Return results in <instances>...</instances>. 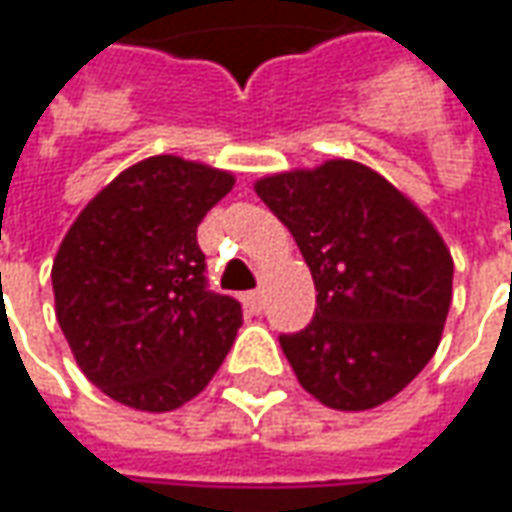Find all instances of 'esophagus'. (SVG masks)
I'll list each match as a JSON object with an SVG mask.
<instances>
[{"instance_id": "34e87169", "label": "esophagus", "mask_w": 512, "mask_h": 512, "mask_svg": "<svg viewBox=\"0 0 512 512\" xmlns=\"http://www.w3.org/2000/svg\"><path fill=\"white\" fill-rule=\"evenodd\" d=\"M240 300H243V309L249 311V314H260L263 311V294L260 291H246Z\"/></svg>"}]
</instances>
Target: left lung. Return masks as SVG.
<instances>
[{"mask_svg": "<svg viewBox=\"0 0 512 512\" xmlns=\"http://www.w3.org/2000/svg\"><path fill=\"white\" fill-rule=\"evenodd\" d=\"M260 201L309 263L317 309L280 334L311 397L337 411L377 408L428 365L448 320L453 260L433 223L357 161L260 178Z\"/></svg>", "mask_w": 512, "mask_h": 512, "instance_id": "1", "label": "left lung"}]
</instances>
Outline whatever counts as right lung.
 <instances>
[{"label": "right lung", "mask_w": 512, "mask_h": 512, "mask_svg": "<svg viewBox=\"0 0 512 512\" xmlns=\"http://www.w3.org/2000/svg\"><path fill=\"white\" fill-rule=\"evenodd\" d=\"M232 186V172L152 155L64 235L50 272L56 320L84 377L115 402L175 411L226 360L243 311L206 286L198 223Z\"/></svg>", "instance_id": "obj_1"}]
</instances>
